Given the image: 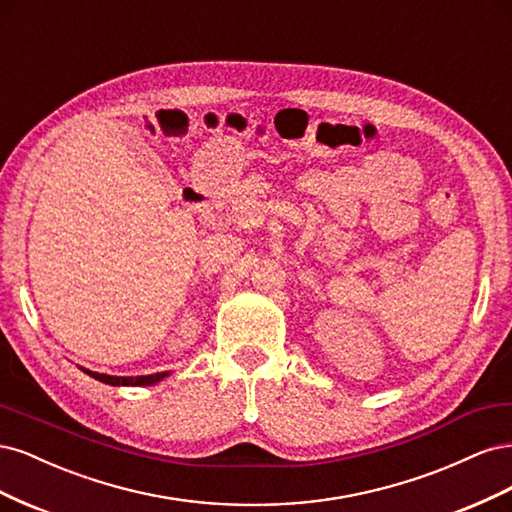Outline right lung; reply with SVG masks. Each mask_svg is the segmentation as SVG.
I'll list each match as a JSON object with an SVG mask.
<instances>
[{
    "mask_svg": "<svg viewBox=\"0 0 512 512\" xmlns=\"http://www.w3.org/2000/svg\"><path fill=\"white\" fill-rule=\"evenodd\" d=\"M85 374H89L91 378H96L104 384H113V386H149V384H156L160 382L162 378H166L168 374L166 371H162V374H153V376H136V378H121V376H106V374H96V371H89V369H83Z\"/></svg>",
    "mask_w": 512,
    "mask_h": 512,
    "instance_id": "right-lung-1",
    "label": "right lung"
}]
</instances>
